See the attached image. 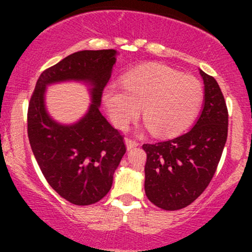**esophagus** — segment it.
<instances>
[{
  "instance_id": "esophagus-1",
  "label": "esophagus",
  "mask_w": 252,
  "mask_h": 252,
  "mask_svg": "<svg viewBox=\"0 0 252 252\" xmlns=\"http://www.w3.org/2000/svg\"><path fill=\"white\" fill-rule=\"evenodd\" d=\"M126 148L131 149V148H135V147H137L140 143H138L137 141L132 140V138H126Z\"/></svg>"
}]
</instances>
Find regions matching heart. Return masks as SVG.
<instances>
[{
  "label": "heart",
  "mask_w": 252,
  "mask_h": 252,
  "mask_svg": "<svg viewBox=\"0 0 252 252\" xmlns=\"http://www.w3.org/2000/svg\"><path fill=\"white\" fill-rule=\"evenodd\" d=\"M204 97L195 77L181 74L161 63H146L122 78V88L110 85L103 100L112 123L126 129L140 116L152 134L174 136L189 126Z\"/></svg>",
  "instance_id": "1"
}]
</instances>
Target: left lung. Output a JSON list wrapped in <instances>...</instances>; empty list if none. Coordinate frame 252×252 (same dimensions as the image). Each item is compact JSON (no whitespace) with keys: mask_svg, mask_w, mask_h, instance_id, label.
Wrapping results in <instances>:
<instances>
[{"mask_svg":"<svg viewBox=\"0 0 252 252\" xmlns=\"http://www.w3.org/2000/svg\"><path fill=\"white\" fill-rule=\"evenodd\" d=\"M204 79V108L194 126L173 140L146 143L144 190L155 206L166 211L189 206L206 189L220 161L227 138L228 112L213 77Z\"/></svg>","mask_w":252,"mask_h":252,"instance_id":"left-lung-1","label":"left lung"}]
</instances>
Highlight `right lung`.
<instances>
[{"label":"right lung","mask_w":252,"mask_h":252,"mask_svg":"<svg viewBox=\"0 0 252 252\" xmlns=\"http://www.w3.org/2000/svg\"><path fill=\"white\" fill-rule=\"evenodd\" d=\"M115 56V50H99L66 57L40 74L28 105V138L43 176L58 194L79 206L108 194L126 152L123 135L99 111ZM65 80H83L93 86L88 114L72 126L57 124L44 108L45 85Z\"/></svg>","instance_id":"1"}]
</instances>
